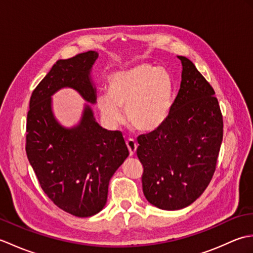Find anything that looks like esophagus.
I'll return each instance as SVG.
<instances>
[{"label":"esophagus","mask_w":253,"mask_h":253,"mask_svg":"<svg viewBox=\"0 0 253 253\" xmlns=\"http://www.w3.org/2000/svg\"><path fill=\"white\" fill-rule=\"evenodd\" d=\"M126 144H127L128 151H129V155H130V157H132V155L135 154L136 151H137L138 144L136 143L135 140H133V139H128V140L126 141Z\"/></svg>","instance_id":"34e87169"}]
</instances>
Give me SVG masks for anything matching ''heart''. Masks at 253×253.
Returning a JSON list of instances; mask_svg holds the SVG:
<instances>
[{
    "label": "heart",
    "instance_id": "b5f03b06",
    "mask_svg": "<svg viewBox=\"0 0 253 253\" xmlns=\"http://www.w3.org/2000/svg\"><path fill=\"white\" fill-rule=\"evenodd\" d=\"M107 92L96 99V106L110 125L123 120L141 132H152L168 120L174 100V83L163 68L148 63L138 64L113 74Z\"/></svg>",
    "mask_w": 253,
    "mask_h": 253
}]
</instances>
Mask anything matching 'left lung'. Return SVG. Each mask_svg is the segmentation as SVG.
<instances>
[{"mask_svg": "<svg viewBox=\"0 0 253 253\" xmlns=\"http://www.w3.org/2000/svg\"><path fill=\"white\" fill-rule=\"evenodd\" d=\"M177 57L181 82L169 115L158 130L138 137L137 149L144 197L166 211L184 209L202 195L223 140L215 92L189 58Z\"/></svg>", "mask_w": 253, "mask_h": 253, "instance_id": "1", "label": "left lung"}]
</instances>
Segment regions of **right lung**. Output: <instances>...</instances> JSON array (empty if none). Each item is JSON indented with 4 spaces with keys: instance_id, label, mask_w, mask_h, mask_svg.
I'll return each instance as SVG.
<instances>
[{
    "instance_id": "1",
    "label": "right lung",
    "mask_w": 253,
    "mask_h": 253,
    "mask_svg": "<svg viewBox=\"0 0 253 253\" xmlns=\"http://www.w3.org/2000/svg\"><path fill=\"white\" fill-rule=\"evenodd\" d=\"M99 53L88 51L58 60L32 92L27 115L26 152L40 186L63 211L88 217L105 207L109 182L127 159L121 131L104 129L94 117L92 67ZM73 88L87 102L80 122L65 127L52 111L51 96Z\"/></svg>"
}]
</instances>
